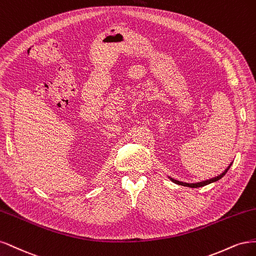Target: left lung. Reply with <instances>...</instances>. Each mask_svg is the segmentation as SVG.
I'll use <instances>...</instances> for the list:
<instances>
[{"mask_svg": "<svg viewBox=\"0 0 256 256\" xmlns=\"http://www.w3.org/2000/svg\"><path fill=\"white\" fill-rule=\"evenodd\" d=\"M230 164H232V162L230 164V166L221 173L220 176H216V178H210V180H202V182H199V183H192V184H189V183H184V182H180V180H174V178H170V180H172L173 183H176V184H178V185H182V186H186V187H190V188H198V187H203V186H206V185H208V184H210V183H214V182H217V180H219L221 178H224V176L226 174V173L228 172V170L230 169Z\"/></svg>", "mask_w": 256, "mask_h": 256, "instance_id": "1", "label": "left lung"}]
</instances>
